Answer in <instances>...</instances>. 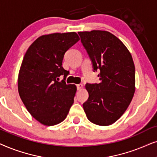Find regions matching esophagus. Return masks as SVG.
<instances>
[{"label":"esophagus","instance_id":"esophagus-1","mask_svg":"<svg viewBox=\"0 0 157 157\" xmlns=\"http://www.w3.org/2000/svg\"><path fill=\"white\" fill-rule=\"evenodd\" d=\"M82 84H78V85H77V90H81L82 88Z\"/></svg>","mask_w":157,"mask_h":157}]
</instances>
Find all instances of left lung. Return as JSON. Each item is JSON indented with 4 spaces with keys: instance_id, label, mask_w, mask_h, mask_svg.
<instances>
[{
    "instance_id": "1",
    "label": "left lung",
    "mask_w": 157,
    "mask_h": 157,
    "mask_svg": "<svg viewBox=\"0 0 157 157\" xmlns=\"http://www.w3.org/2000/svg\"><path fill=\"white\" fill-rule=\"evenodd\" d=\"M99 83H87L88 99L83 108L90 121L109 126L124 113L135 92V66L128 49L105 31L78 32Z\"/></svg>"
}]
</instances>
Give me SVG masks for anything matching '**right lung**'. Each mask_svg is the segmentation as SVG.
<instances>
[{
  "label": "right lung",
  "instance_id": "right-lung-1",
  "mask_svg": "<svg viewBox=\"0 0 157 157\" xmlns=\"http://www.w3.org/2000/svg\"><path fill=\"white\" fill-rule=\"evenodd\" d=\"M80 40L75 32L39 37L27 50L18 74L20 98L30 114L45 126L63 121L74 103L77 88L67 85L64 54ZM60 76L63 80L59 81Z\"/></svg>",
  "mask_w": 157,
  "mask_h": 157
}]
</instances>
